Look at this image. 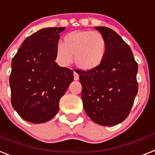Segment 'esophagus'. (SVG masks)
I'll use <instances>...</instances> for the list:
<instances>
[{"instance_id":"obj_1","label":"esophagus","mask_w":155,"mask_h":155,"mask_svg":"<svg viewBox=\"0 0 155 155\" xmlns=\"http://www.w3.org/2000/svg\"><path fill=\"white\" fill-rule=\"evenodd\" d=\"M73 75H74V80H79V75H78V73H77V72H76V71H74Z\"/></svg>"}]
</instances>
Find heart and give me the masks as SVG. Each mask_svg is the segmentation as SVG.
<instances>
[{"label":"heart","instance_id":"heart-1","mask_svg":"<svg viewBox=\"0 0 155 155\" xmlns=\"http://www.w3.org/2000/svg\"><path fill=\"white\" fill-rule=\"evenodd\" d=\"M107 51V42L99 32L75 30L63 39L62 45L56 48V59L60 64L67 66L72 62L84 71H91L101 64Z\"/></svg>","mask_w":155,"mask_h":155}]
</instances>
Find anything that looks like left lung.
I'll use <instances>...</instances> for the list:
<instances>
[{
  "mask_svg": "<svg viewBox=\"0 0 155 155\" xmlns=\"http://www.w3.org/2000/svg\"><path fill=\"white\" fill-rule=\"evenodd\" d=\"M104 36V61L91 71L77 70L84 110L93 122L114 126L127 119L138 92V64L129 45L107 27H95Z\"/></svg>",
  "mask_w": 155,
  "mask_h": 155,
  "instance_id": "1",
  "label": "left lung"
}]
</instances>
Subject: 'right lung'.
Wrapping results in <instances>:
<instances>
[{
    "mask_svg": "<svg viewBox=\"0 0 155 155\" xmlns=\"http://www.w3.org/2000/svg\"><path fill=\"white\" fill-rule=\"evenodd\" d=\"M65 28H45L22 43L12 60L11 103L19 115L43 123L59 110L60 98L73 81V71L55 62L60 33Z\"/></svg>",
    "mask_w": 155,
    "mask_h": 155,
    "instance_id": "obj_1",
    "label": "right lung"
}]
</instances>
